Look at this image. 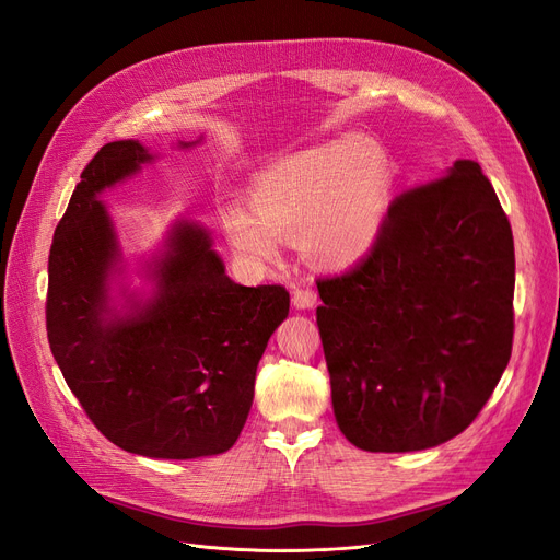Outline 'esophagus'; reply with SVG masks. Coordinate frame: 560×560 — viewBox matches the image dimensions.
<instances>
[{"instance_id":"obj_1","label":"esophagus","mask_w":560,"mask_h":560,"mask_svg":"<svg viewBox=\"0 0 560 560\" xmlns=\"http://www.w3.org/2000/svg\"><path fill=\"white\" fill-rule=\"evenodd\" d=\"M292 303L301 311L313 308L317 303V294H315V290H311V287H299V290H294V294H292Z\"/></svg>"}]
</instances>
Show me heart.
<instances>
[{"label":"heart","mask_w":560,"mask_h":560,"mask_svg":"<svg viewBox=\"0 0 560 560\" xmlns=\"http://www.w3.org/2000/svg\"><path fill=\"white\" fill-rule=\"evenodd\" d=\"M393 182L383 147L348 135L270 165L252 184V210H222V226L249 264L276 261L280 238L296 235L308 259L343 268L374 247Z\"/></svg>","instance_id":"1"}]
</instances>
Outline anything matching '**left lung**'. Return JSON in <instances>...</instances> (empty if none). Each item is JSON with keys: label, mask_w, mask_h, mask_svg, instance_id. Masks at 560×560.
<instances>
[{"label": "left lung", "mask_w": 560, "mask_h": 560, "mask_svg": "<svg viewBox=\"0 0 560 560\" xmlns=\"http://www.w3.org/2000/svg\"><path fill=\"white\" fill-rule=\"evenodd\" d=\"M514 235L479 163L401 191L366 257L317 278L338 428L371 453L467 430L514 341Z\"/></svg>", "instance_id": "8db88e82"}]
</instances>
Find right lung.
<instances>
[{
  "mask_svg": "<svg viewBox=\"0 0 560 560\" xmlns=\"http://www.w3.org/2000/svg\"><path fill=\"white\" fill-rule=\"evenodd\" d=\"M144 161L147 149L126 140L105 144L83 167L48 254L46 334L81 409L112 444L189 460L238 439L290 292L235 284L210 235L184 222L156 264V296L112 317L107 278L118 247L97 194Z\"/></svg>",
  "mask_w": 560,
  "mask_h": 560,
  "instance_id": "add662e5",
  "label": "right lung"
}]
</instances>
